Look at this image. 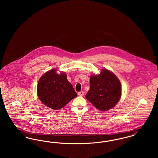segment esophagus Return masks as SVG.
<instances>
[{"instance_id":"34e87169","label":"esophagus","mask_w":158,"mask_h":158,"mask_svg":"<svg viewBox=\"0 0 158 158\" xmlns=\"http://www.w3.org/2000/svg\"><path fill=\"white\" fill-rule=\"evenodd\" d=\"M78 95L79 96H83L84 95V92L83 91H80V92H78Z\"/></svg>"}]
</instances>
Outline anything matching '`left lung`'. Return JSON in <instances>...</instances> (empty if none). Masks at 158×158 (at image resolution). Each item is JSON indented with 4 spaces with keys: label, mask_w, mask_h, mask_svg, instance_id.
<instances>
[{
    "label": "left lung",
    "mask_w": 158,
    "mask_h": 158,
    "mask_svg": "<svg viewBox=\"0 0 158 158\" xmlns=\"http://www.w3.org/2000/svg\"><path fill=\"white\" fill-rule=\"evenodd\" d=\"M121 96V85L112 72L103 69L99 75H90V89L86 98L98 110L108 111L116 105Z\"/></svg>",
    "instance_id": "left-lung-1"
}]
</instances>
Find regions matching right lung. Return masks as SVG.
<instances>
[{
    "instance_id": "right-lung-1",
    "label": "right lung",
    "mask_w": 158,
    "mask_h": 158,
    "mask_svg": "<svg viewBox=\"0 0 158 158\" xmlns=\"http://www.w3.org/2000/svg\"><path fill=\"white\" fill-rule=\"evenodd\" d=\"M55 69L48 70L38 81L37 95L45 106L59 110L64 107L72 99L77 97L72 85L67 79L64 72L56 73Z\"/></svg>"
}]
</instances>
